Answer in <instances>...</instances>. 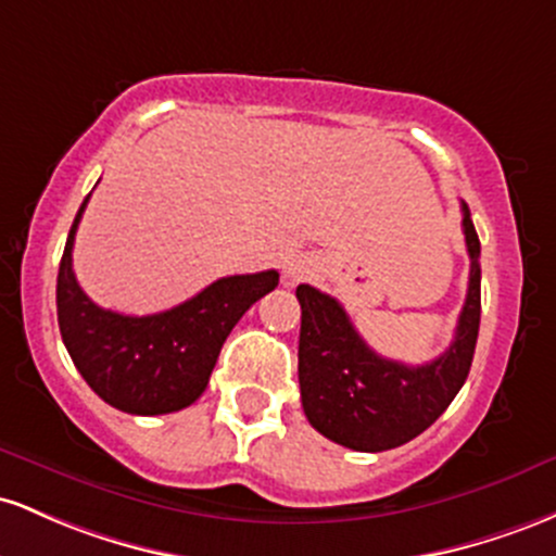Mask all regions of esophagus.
I'll return each mask as SVG.
<instances>
[{
    "mask_svg": "<svg viewBox=\"0 0 556 556\" xmlns=\"http://www.w3.org/2000/svg\"><path fill=\"white\" fill-rule=\"evenodd\" d=\"M307 273H309V265H307V260H302V257H294L289 262V265H286V278H289V280L304 278Z\"/></svg>",
    "mask_w": 556,
    "mask_h": 556,
    "instance_id": "34e87169",
    "label": "esophagus"
}]
</instances>
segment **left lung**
<instances>
[{"mask_svg": "<svg viewBox=\"0 0 556 556\" xmlns=\"http://www.w3.org/2000/svg\"><path fill=\"white\" fill-rule=\"evenodd\" d=\"M470 283L454 341L426 365H404L372 352L333 296L302 283L299 389L309 426L354 452L396 448L433 426L470 372L480 328V241L463 202Z\"/></svg>", "mask_w": 556, "mask_h": 556, "instance_id": "left-lung-1", "label": "left lung"}]
</instances>
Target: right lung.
<instances>
[{"instance_id":"right-lung-1","label":"right lung","mask_w":556,"mask_h":556,"mask_svg":"<svg viewBox=\"0 0 556 556\" xmlns=\"http://www.w3.org/2000/svg\"><path fill=\"white\" fill-rule=\"evenodd\" d=\"M91 197V194H89ZM80 204L58 273V323L73 365L97 396L128 415H167L194 404L241 315L278 286V273L228 276L157 315H121L93 304L73 273Z\"/></svg>"}]
</instances>
